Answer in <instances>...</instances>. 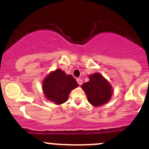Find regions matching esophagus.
<instances>
[{"label": "esophagus", "instance_id": "esophagus-1", "mask_svg": "<svg viewBox=\"0 0 149 149\" xmlns=\"http://www.w3.org/2000/svg\"><path fill=\"white\" fill-rule=\"evenodd\" d=\"M76 81H77L78 84H79V85H81L82 84H83V81H82V79H80V78H79V79H76Z\"/></svg>", "mask_w": 149, "mask_h": 149}]
</instances>
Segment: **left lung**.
<instances>
[{
    "label": "left lung",
    "mask_w": 149,
    "mask_h": 149,
    "mask_svg": "<svg viewBox=\"0 0 149 149\" xmlns=\"http://www.w3.org/2000/svg\"><path fill=\"white\" fill-rule=\"evenodd\" d=\"M89 81L82 84L88 102L94 107L105 104L111 100L113 89L109 82L100 73L88 76Z\"/></svg>",
    "instance_id": "1"
}]
</instances>
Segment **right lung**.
Returning a JSON list of instances; mask_svg holds the SVG:
<instances>
[{"mask_svg":"<svg viewBox=\"0 0 149 149\" xmlns=\"http://www.w3.org/2000/svg\"><path fill=\"white\" fill-rule=\"evenodd\" d=\"M78 86L79 84L71 75H67L59 68L50 72L45 78L42 87L47 100L59 105L68 100L71 90Z\"/></svg>","mask_w":149,"mask_h":149,"instance_id":"add662e5","label":"right lung"}]
</instances>
